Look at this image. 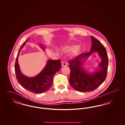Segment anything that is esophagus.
<instances>
[{
    "label": "esophagus",
    "mask_w": 125,
    "mask_h": 125,
    "mask_svg": "<svg viewBox=\"0 0 125 125\" xmlns=\"http://www.w3.org/2000/svg\"><path fill=\"white\" fill-rule=\"evenodd\" d=\"M61 65L62 66H66L67 65V64L65 62H62V64H61Z\"/></svg>",
    "instance_id": "1"
}]
</instances>
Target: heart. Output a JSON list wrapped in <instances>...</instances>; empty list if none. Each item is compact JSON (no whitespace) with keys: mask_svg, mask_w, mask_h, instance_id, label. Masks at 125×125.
Segmentation results:
<instances>
[{"mask_svg":"<svg viewBox=\"0 0 125 125\" xmlns=\"http://www.w3.org/2000/svg\"><path fill=\"white\" fill-rule=\"evenodd\" d=\"M62 50L64 52L68 53L71 52H73V56H76L79 52L80 49L77 44H72L70 45H67L62 48Z\"/></svg>","mask_w":125,"mask_h":125,"instance_id":"1","label":"heart"}]
</instances>
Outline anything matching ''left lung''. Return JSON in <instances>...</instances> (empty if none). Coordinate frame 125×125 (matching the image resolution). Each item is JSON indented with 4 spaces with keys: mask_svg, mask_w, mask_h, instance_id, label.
Instances as JSON below:
<instances>
[{
    "mask_svg": "<svg viewBox=\"0 0 125 125\" xmlns=\"http://www.w3.org/2000/svg\"><path fill=\"white\" fill-rule=\"evenodd\" d=\"M92 45L90 52L81 54L69 60L70 69L69 83L72 87L79 92H88L94 90L100 86L107 76L108 57L106 49L94 36H91ZM94 52L101 58L99 68L95 72H87L83 67L84 61Z\"/></svg>",
    "mask_w": 125,
    "mask_h": 125,
    "instance_id": "left-lung-1",
    "label": "left lung"
}]
</instances>
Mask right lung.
Here are the masks:
<instances>
[{
	"label": "right lung",
	"mask_w": 125,
	"mask_h": 125,
	"mask_svg": "<svg viewBox=\"0 0 125 125\" xmlns=\"http://www.w3.org/2000/svg\"><path fill=\"white\" fill-rule=\"evenodd\" d=\"M30 37L23 43L20 48L14 66L15 73L18 83L25 89L35 94H40L46 92L51 88L54 74L59 71L61 68L60 60H48L45 67L38 75L35 77H30L25 76L21 71L18 63V57L21 50L24 47L26 42L28 41ZM40 46L42 50L44 48L42 44Z\"/></svg>",
	"instance_id": "right-lung-1"
}]
</instances>
